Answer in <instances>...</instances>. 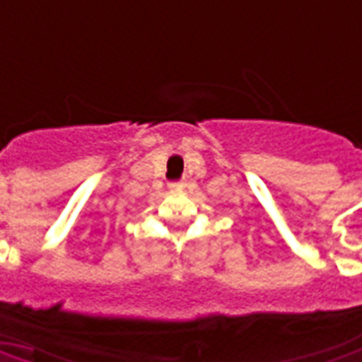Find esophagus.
<instances>
[{"instance_id": "obj_1", "label": "esophagus", "mask_w": 362, "mask_h": 362, "mask_svg": "<svg viewBox=\"0 0 362 362\" xmlns=\"http://www.w3.org/2000/svg\"><path fill=\"white\" fill-rule=\"evenodd\" d=\"M170 187H173V189H182V187H184V182L182 180H176V182H170L169 184Z\"/></svg>"}]
</instances>
